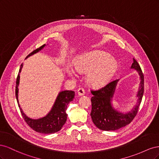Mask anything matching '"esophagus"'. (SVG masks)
I'll use <instances>...</instances> for the list:
<instances>
[{
	"mask_svg": "<svg viewBox=\"0 0 159 159\" xmlns=\"http://www.w3.org/2000/svg\"><path fill=\"white\" fill-rule=\"evenodd\" d=\"M78 94L79 95H84L85 94V90L83 88H79L78 90Z\"/></svg>",
	"mask_w": 159,
	"mask_h": 159,
	"instance_id": "1",
	"label": "esophagus"
}]
</instances>
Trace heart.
Listing matches in <instances>:
<instances>
[{
    "label": "heart",
    "instance_id": "heart-1",
    "mask_svg": "<svg viewBox=\"0 0 159 159\" xmlns=\"http://www.w3.org/2000/svg\"><path fill=\"white\" fill-rule=\"evenodd\" d=\"M75 68L80 72H88V82L93 86H102L111 78L117 68V61L107 53L93 50L80 56L75 61ZM68 74L71 77L77 75L75 70L68 67Z\"/></svg>",
    "mask_w": 159,
    "mask_h": 159
}]
</instances>
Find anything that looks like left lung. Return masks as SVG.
<instances>
[{"instance_id":"obj_1","label":"left lung","mask_w":159,"mask_h":159,"mask_svg":"<svg viewBox=\"0 0 159 159\" xmlns=\"http://www.w3.org/2000/svg\"><path fill=\"white\" fill-rule=\"evenodd\" d=\"M131 68L137 70L140 75L141 84L138 91L139 100L135 107L127 113H121L115 111L111 105L116 87L117 80L111 81L104 87L97 90H91L93 97L91 101V117L95 126L103 131H115L127 125L137 115L141 103L144 93V75L138 62L133 58Z\"/></svg>"}]
</instances>
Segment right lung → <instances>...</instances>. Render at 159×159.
I'll return each mask as SVG.
<instances>
[{"mask_svg": "<svg viewBox=\"0 0 159 159\" xmlns=\"http://www.w3.org/2000/svg\"><path fill=\"white\" fill-rule=\"evenodd\" d=\"M44 46L45 44L42 45L40 48H38L34 50L29 55H28L26 57L35 54V53L38 52V51H40ZM22 66L23 64L20 65V70H19L16 82L15 93L18 103V87L19 84V80H20V73L22 68ZM74 96L75 92L73 91L65 90L61 91L58 96H57L56 102L52 110L50 111V112L48 114L46 117L38 119H32L29 117H28L27 116H26V115L23 113L19 104L18 107H20L21 114L24 119H25V121L28 124V125H29V127L32 128L34 131L44 134L54 133L59 131L61 129V127H63L64 125L66 123L67 120V116H68V114L66 113L67 107H68V105L69 104V103L71 102V101H73Z\"/></svg>", "mask_w": 159, "mask_h": 159, "instance_id": "right-lung-1", "label": "right lung"}]
</instances>
